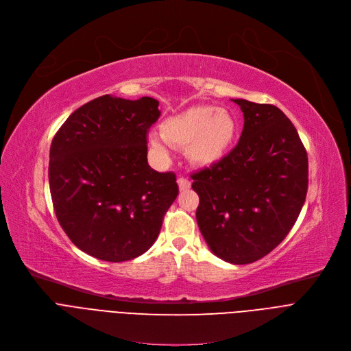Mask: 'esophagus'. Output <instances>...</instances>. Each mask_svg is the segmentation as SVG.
Wrapping results in <instances>:
<instances>
[{
	"mask_svg": "<svg viewBox=\"0 0 351 351\" xmlns=\"http://www.w3.org/2000/svg\"><path fill=\"white\" fill-rule=\"evenodd\" d=\"M178 184H179V189L180 191H188L189 188H191V180L188 179V178H184V176H180L179 179H178Z\"/></svg>",
	"mask_w": 351,
	"mask_h": 351,
	"instance_id": "1",
	"label": "esophagus"
}]
</instances>
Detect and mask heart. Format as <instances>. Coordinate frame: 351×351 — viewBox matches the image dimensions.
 <instances>
[{"label":"heart","instance_id":"obj_1","mask_svg":"<svg viewBox=\"0 0 351 351\" xmlns=\"http://www.w3.org/2000/svg\"><path fill=\"white\" fill-rule=\"evenodd\" d=\"M237 121L232 114L215 106H195L160 124V134H152L149 143L156 152H165L167 143L186 147L192 162L213 165L220 160L234 141Z\"/></svg>","mask_w":351,"mask_h":351}]
</instances>
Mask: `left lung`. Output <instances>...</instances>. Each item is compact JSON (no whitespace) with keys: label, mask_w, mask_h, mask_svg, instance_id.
<instances>
[{"label":"left lung","mask_w":351,"mask_h":351,"mask_svg":"<svg viewBox=\"0 0 351 351\" xmlns=\"http://www.w3.org/2000/svg\"><path fill=\"white\" fill-rule=\"evenodd\" d=\"M244 114L240 141L192 175L196 220L219 258L261 260L282 243L308 193V154L288 117L272 104L234 100Z\"/></svg>","instance_id":"obj_1"}]
</instances>
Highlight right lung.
<instances>
[{"instance_id": "obj_1", "label": "right lung", "mask_w": 351, "mask_h": 351, "mask_svg": "<svg viewBox=\"0 0 351 351\" xmlns=\"http://www.w3.org/2000/svg\"><path fill=\"white\" fill-rule=\"evenodd\" d=\"M158 100L108 95L69 115L49 154V188L59 224L77 248L123 263L155 243L179 188L173 172L148 165V131Z\"/></svg>"}]
</instances>
